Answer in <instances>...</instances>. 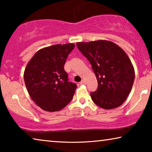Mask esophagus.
I'll use <instances>...</instances> for the list:
<instances>
[{"mask_svg": "<svg viewBox=\"0 0 152 152\" xmlns=\"http://www.w3.org/2000/svg\"><path fill=\"white\" fill-rule=\"evenodd\" d=\"M80 84H86V81L84 80H82L80 82Z\"/></svg>", "mask_w": 152, "mask_h": 152, "instance_id": "34e87169", "label": "esophagus"}]
</instances>
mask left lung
Here are the masks:
<instances>
[{"label": "left lung", "mask_w": 152, "mask_h": 152, "mask_svg": "<svg viewBox=\"0 0 152 152\" xmlns=\"http://www.w3.org/2000/svg\"><path fill=\"white\" fill-rule=\"evenodd\" d=\"M77 48L92 66L98 81L91 93L95 104L104 109L121 106L132 91L135 71L130 59L121 48L109 41L79 42Z\"/></svg>", "instance_id": "obj_1"}]
</instances>
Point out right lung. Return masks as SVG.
I'll use <instances>...</instances> for the list:
<instances>
[{"label": "right lung", "instance_id": "1", "mask_svg": "<svg viewBox=\"0 0 152 152\" xmlns=\"http://www.w3.org/2000/svg\"><path fill=\"white\" fill-rule=\"evenodd\" d=\"M75 45L56 44L43 48L31 59L24 80L31 98L41 109L54 112L70 102L77 85L69 82L64 64Z\"/></svg>", "mask_w": 152, "mask_h": 152}]
</instances>
